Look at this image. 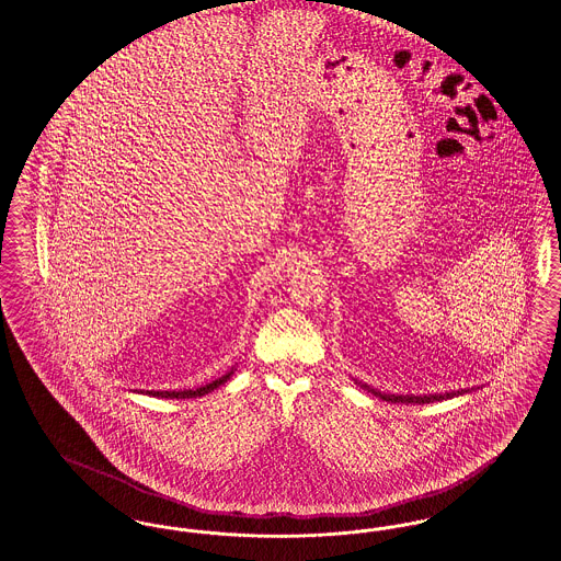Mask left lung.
<instances>
[{"label": "left lung", "instance_id": "obj_1", "mask_svg": "<svg viewBox=\"0 0 561 561\" xmlns=\"http://www.w3.org/2000/svg\"><path fill=\"white\" fill-rule=\"evenodd\" d=\"M363 388H367L369 392H374L376 397H380L383 401H388V403H434V401H445V399H450V397H457V394H463L466 390H461V392H447V394H430V397H394V394H381L378 390H374V388H369V386H365L363 383Z\"/></svg>", "mask_w": 561, "mask_h": 561}]
</instances>
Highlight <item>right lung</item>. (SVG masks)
<instances>
[{"instance_id":"1","label":"right lung","mask_w":561,"mask_h":561,"mask_svg":"<svg viewBox=\"0 0 561 561\" xmlns=\"http://www.w3.org/2000/svg\"><path fill=\"white\" fill-rule=\"evenodd\" d=\"M233 371H229V374H225L224 378H219V380L210 381V383H206V386H202V388H196V390H148L146 394H152V397H158V399H196V397H204V394H208L210 390H215V388H219L221 383L229 380V376H231Z\"/></svg>"}]
</instances>
